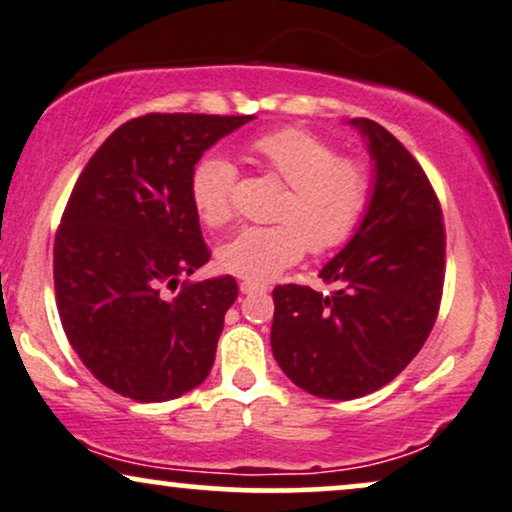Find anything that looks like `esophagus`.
<instances>
[{
  "instance_id": "34e87169",
  "label": "esophagus",
  "mask_w": 512,
  "mask_h": 512,
  "mask_svg": "<svg viewBox=\"0 0 512 512\" xmlns=\"http://www.w3.org/2000/svg\"><path fill=\"white\" fill-rule=\"evenodd\" d=\"M267 286L264 283H255V281H241V293L243 295H252V293H264Z\"/></svg>"
}]
</instances>
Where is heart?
<instances>
[{
  "label": "heart",
  "mask_w": 512,
  "mask_h": 512,
  "mask_svg": "<svg viewBox=\"0 0 512 512\" xmlns=\"http://www.w3.org/2000/svg\"><path fill=\"white\" fill-rule=\"evenodd\" d=\"M248 153L264 172L288 184V193L276 210L278 224L248 226L219 248L224 271L264 283L293 267L307 248L326 255L354 236L373 189L366 160L340 155L331 141L297 127L260 134ZM236 184L238 167L229 158L210 153L198 160L191 203L200 222L217 229L234 219Z\"/></svg>",
  "instance_id": "obj_1"
}]
</instances>
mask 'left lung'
Returning a JSON list of instances; mask_svg holds the SVG:
<instances>
[{
    "label": "left lung",
    "instance_id": "1",
    "mask_svg": "<svg viewBox=\"0 0 512 512\" xmlns=\"http://www.w3.org/2000/svg\"><path fill=\"white\" fill-rule=\"evenodd\" d=\"M375 163L364 222L321 269L331 293L274 288L271 349L297 387L357 399L411 364L435 326L446 234L437 193L418 160L383 125L354 118Z\"/></svg>",
    "mask_w": 512,
    "mask_h": 512
}]
</instances>
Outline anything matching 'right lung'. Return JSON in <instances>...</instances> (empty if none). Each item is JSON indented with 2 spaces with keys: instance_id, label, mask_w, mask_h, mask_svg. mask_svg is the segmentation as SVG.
Masks as SVG:
<instances>
[{
  "instance_id": "obj_1",
  "label": "right lung",
  "mask_w": 512,
  "mask_h": 512,
  "mask_svg": "<svg viewBox=\"0 0 512 512\" xmlns=\"http://www.w3.org/2000/svg\"><path fill=\"white\" fill-rule=\"evenodd\" d=\"M252 118L141 115L115 129L75 181L54 241L56 307L82 364L122 397L177 399L215 364L238 283H181L210 260L191 172Z\"/></svg>"
}]
</instances>
